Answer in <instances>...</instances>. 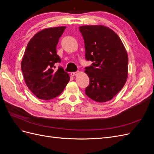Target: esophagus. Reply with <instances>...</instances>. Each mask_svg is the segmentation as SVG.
<instances>
[{
  "mask_svg": "<svg viewBox=\"0 0 154 154\" xmlns=\"http://www.w3.org/2000/svg\"><path fill=\"white\" fill-rule=\"evenodd\" d=\"M77 72H71V76H76V74H77Z\"/></svg>",
  "mask_w": 154,
  "mask_h": 154,
  "instance_id": "esophagus-1",
  "label": "esophagus"
}]
</instances>
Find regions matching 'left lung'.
Wrapping results in <instances>:
<instances>
[{"label": "left lung", "instance_id": "1", "mask_svg": "<svg viewBox=\"0 0 154 154\" xmlns=\"http://www.w3.org/2000/svg\"><path fill=\"white\" fill-rule=\"evenodd\" d=\"M80 31L84 40L85 68L90 82L85 94L97 102L112 99L122 90L128 76V55L118 35L103 26H83Z\"/></svg>", "mask_w": 154, "mask_h": 154}]
</instances>
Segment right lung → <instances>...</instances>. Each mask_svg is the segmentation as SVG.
<instances>
[{
	"instance_id": "add662e5",
	"label": "right lung",
	"mask_w": 154,
	"mask_h": 154,
	"mask_svg": "<svg viewBox=\"0 0 154 154\" xmlns=\"http://www.w3.org/2000/svg\"><path fill=\"white\" fill-rule=\"evenodd\" d=\"M66 27L45 29L36 34L27 44L21 63L27 86L41 100H49L59 96L69 81V74L54 64L61 62L57 45Z\"/></svg>"
}]
</instances>
